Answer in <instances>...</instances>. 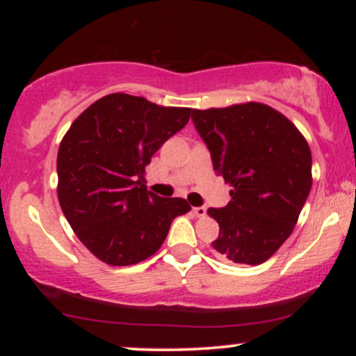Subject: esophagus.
I'll return each instance as SVG.
<instances>
[{
  "mask_svg": "<svg viewBox=\"0 0 356 356\" xmlns=\"http://www.w3.org/2000/svg\"><path fill=\"white\" fill-rule=\"evenodd\" d=\"M192 212H194L195 216H197V218H204V216H206V212H207V209L206 207H194V209H192Z\"/></svg>",
  "mask_w": 356,
  "mask_h": 356,
  "instance_id": "34e87169",
  "label": "esophagus"
}]
</instances>
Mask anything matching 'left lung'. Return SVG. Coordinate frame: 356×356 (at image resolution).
<instances>
[{
	"label": "left lung",
	"instance_id": "8db88e82",
	"mask_svg": "<svg viewBox=\"0 0 356 356\" xmlns=\"http://www.w3.org/2000/svg\"><path fill=\"white\" fill-rule=\"evenodd\" d=\"M192 122L231 201L207 214L219 222L212 248L226 261L264 263L289 238L312 189V150L295 124L269 105L248 102L192 110Z\"/></svg>",
	"mask_w": 356,
	"mask_h": 356
}]
</instances>
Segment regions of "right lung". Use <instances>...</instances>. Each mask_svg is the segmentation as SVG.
<instances>
[{
    "instance_id": "1",
    "label": "right lung",
    "mask_w": 356,
    "mask_h": 356,
    "mask_svg": "<svg viewBox=\"0 0 356 356\" xmlns=\"http://www.w3.org/2000/svg\"><path fill=\"white\" fill-rule=\"evenodd\" d=\"M191 108L110 93L65 134L56 157L58 201L83 246L110 266H130L162 246L170 224L191 211L186 199L147 191L145 167L184 129Z\"/></svg>"
}]
</instances>
